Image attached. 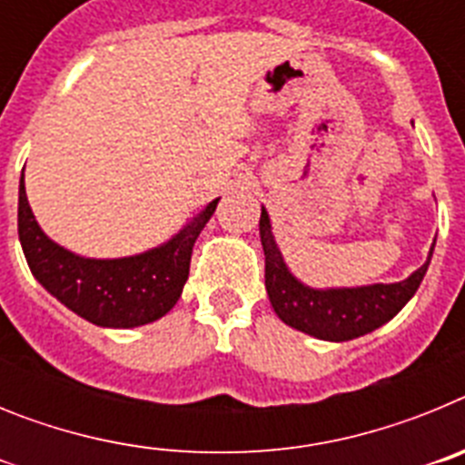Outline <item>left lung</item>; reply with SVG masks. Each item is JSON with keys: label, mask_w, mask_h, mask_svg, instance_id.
Segmentation results:
<instances>
[{"label": "left lung", "mask_w": 465, "mask_h": 465, "mask_svg": "<svg viewBox=\"0 0 465 465\" xmlns=\"http://www.w3.org/2000/svg\"><path fill=\"white\" fill-rule=\"evenodd\" d=\"M258 230L265 252V289L272 310L286 326L328 342L356 340L391 322L417 293L435 249L433 242L424 265L402 282L314 289L300 282L289 270L274 242L272 223L265 207H261Z\"/></svg>", "instance_id": "8db88e82"}]
</instances>
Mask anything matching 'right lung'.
Returning <instances> with one entry per match:
<instances>
[{
	"label": "right lung",
	"mask_w": 465,
	"mask_h": 465,
	"mask_svg": "<svg viewBox=\"0 0 465 465\" xmlns=\"http://www.w3.org/2000/svg\"><path fill=\"white\" fill-rule=\"evenodd\" d=\"M221 197L195 213L176 235L149 252L123 258H85L69 252L41 230L18 188V237L36 282L67 310L102 328H137L158 322L176 300L191 268V253Z\"/></svg>",
	"instance_id": "obj_1"
}]
</instances>
